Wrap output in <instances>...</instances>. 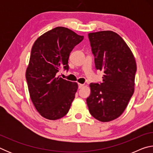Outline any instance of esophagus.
I'll return each instance as SVG.
<instances>
[{
	"label": "esophagus",
	"instance_id": "1",
	"mask_svg": "<svg viewBox=\"0 0 153 153\" xmlns=\"http://www.w3.org/2000/svg\"><path fill=\"white\" fill-rule=\"evenodd\" d=\"M84 86V84H78V88L80 89L82 88Z\"/></svg>",
	"mask_w": 153,
	"mask_h": 153
}]
</instances>
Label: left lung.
Masks as SVG:
<instances>
[{
    "label": "left lung",
    "mask_w": 153,
    "mask_h": 153,
    "mask_svg": "<svg viewBox=\"0 0 153 153\" xmlns=\"http://www.w3.org/2000/svg\"><path fill=\"white\" fill-rule=\"evenodd\" d=\"M88 38L96 69L102 70V82L90 84L86 98L89 112L108 122L123 113L134 91L136 63L132 53L120 35L112 31L90 33Z\"/></svg>",
    "instance_id": "1"
}]
</instances>
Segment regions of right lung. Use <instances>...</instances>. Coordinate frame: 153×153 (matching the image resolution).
<instances>
[{
	"instance_id": "add662e5",
	"label": "right lung",
	"mask_w": 153,
	"mask_h": 153,
	"mask_svg": "<svg viewBox=\"0 0 153 153\" xmlns=\"http://www.w3.org/2000/svg\"><path fill=\"white\" fill-rule=\"evenodd\" d=\"M84 36L56 27L35 41L25 77L31 100L41 115L51 120L64 117L70 108L77 84L57 77L61 68L69 70L71 51Z\"/></svg>"
}]
</instances>
